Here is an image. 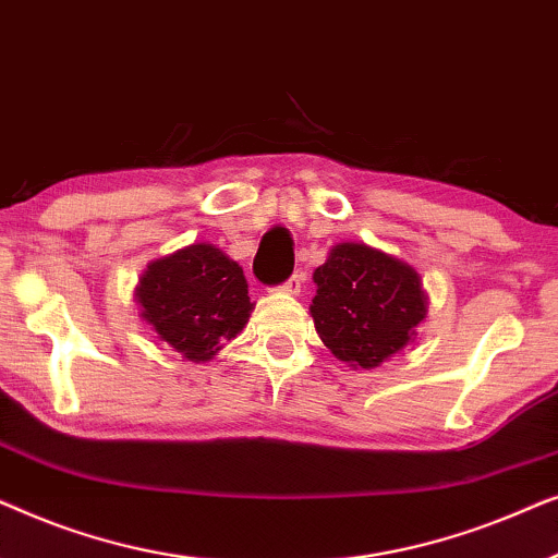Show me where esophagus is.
Returning a JSON list of instances; mask_svg holds the SVG:
<instances>
[{"mask_svg":"<svg viewBox=\"0 0 558 558\" xmlns=\"http://www.w3.org/2000/svg\"><path fill=\"white\" fill-rule=\"evenodd\" d=\"M302 284H304V274L296 271V274H292V277H289L279 289H281V292H287V294H296V292H300Z\"/></svg>","mask_w":558,"mask_h":558,"instance_id":"34e87169","label":"esophagus"}]
</instances>
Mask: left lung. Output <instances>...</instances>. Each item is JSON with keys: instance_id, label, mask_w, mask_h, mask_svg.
<instances>
[{"instance_id": "8db88e82", "label": "left lung", "mask_w": 558, "mask_h": 558, "mask_svg": "<svg viewBox=\"0 0 558 558\" xmlns=\"http://www.w3.org/2000/svg\"><path fill=\"white\" fill-rule=\"evenodd\" d=\"M312 279L310 315L319 340L353 368H376L399 353L426 317L414 266L365 243H338Z\"/></svg>"}]
</instances>
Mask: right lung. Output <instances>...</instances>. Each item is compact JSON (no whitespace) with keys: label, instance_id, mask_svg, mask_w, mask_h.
Listing matches in <instances>:
<instances>
[{"label":"right lung","instance_id":"add662e5","mask_svg":"<svg viewBox=\"0 0 558 558\" xmlns=\"http://www.w3.org/2000/svg\"><path fill=\"white\" fill-rule=\"evenodd\" d=\"M134 300L157 338L193 363L210 361L254 310L243 269L213 243H193L151 262Z\"/></svg>","mask_w":558,"mask_h":558}]
</instances>
